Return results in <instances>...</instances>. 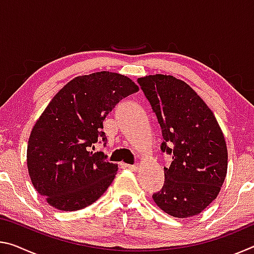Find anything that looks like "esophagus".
Instances as JSON below:
<instances>
[{"label": "esophagus", "mask_w": 254, "mask_h": 254, "mask_svg": "<svg viewBox=\"0 0 254 254\" xmlns=\"http://www.w3.org/2000/svg\"><path fill=\"white\" fill-rule=\"evenodd\" d=\"M124 167H126L127 169H130L132 171H136L137 169H139V165H124Z\"/></svg>", "instance_id": "1"}]
</instances>
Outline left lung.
<instances>
[{"label":"left lung","instance_id":"left-lung-1","mask_svg":"<svg viewBox=\"0 0 254 254\" xmlns=\"http://www.w3.org/2000/svg\"><path fill=\"white\" fill-rule=\"evenodd\" d=\"M137 81L161 127V150L173 154L154 203L174 217L195 216L216 198L225 180L224 134L212 110L184 80L156 74Z\"/></svg>","mask_w":254,"mask_h":254}]
</instances>
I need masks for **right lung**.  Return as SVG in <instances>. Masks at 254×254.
I'll return each mask as SVG.
<instances>
[{
  "label": "right lung",
  "instance_id": "1",
  "mask_svg": "<svg viewBox=\"0 0 254 254\" xmlns=\"http://www.w3.org/2000/svg\"><path fill=\"white\" fill-rule=\"evenodd\" d=\"M139 91L118 72L77 76L56 94L30 133L27 167L33 187L47 203L71 212L104 194L118 173L94 143L105 133L103 121L120 100Z\"/></svg>",
  "mask_w": 254,
  "mask_h": 254
}]
</instances>
